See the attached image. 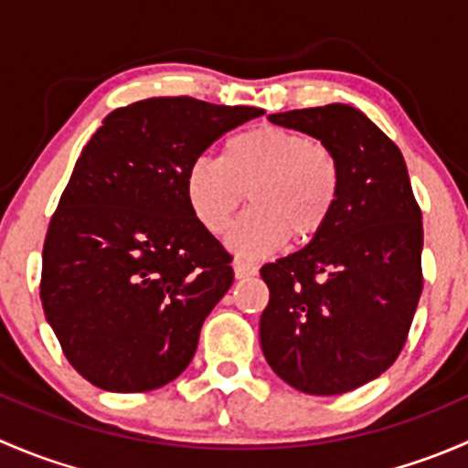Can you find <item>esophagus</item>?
<instances>
[{
  "mask_svg": "<svg viewBox=\"0 0 468 468\" xmlns=\"http://www.w3.org/2000/svg\"><path fill=\"white\" fill-rule=\"evenodd\" d=\"M233 271H235V278L256 276V273H258V264H253V262H249V261H235L233 262Z\"/></svg>",
  "mask_w": 468,
  "mask_h": 468,
  "instance_id": "34e87169",
  "label": "esophagus"
}]
</instances>
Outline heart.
<instances>
[{
  "instance_id": "b5f03b06",
  "label": "heart",
  "mask_w": 468,
  "mask_h": 468,
  "mask_svg": "<svg viewBox=\"0 0 468 468\" xmlns=\"http://www.w3.org/2000/svg\"><path fill=\"white\" fill-rule=\"evenodd\" d=\"M342 172L322 140L282 126H256L230 135L219 158H199L186 176L192 215L212 235L229 229L249 190L251 210L230 229V251L261 258L287 239L310 242L328 224Z\"/></svg>"
}]
</instances>
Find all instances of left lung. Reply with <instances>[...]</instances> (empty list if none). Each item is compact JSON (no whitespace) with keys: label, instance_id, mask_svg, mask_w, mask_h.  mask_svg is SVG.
Wrapping results in <instances>:
<instances>
[{"label":"left lung","instance_id":"left-lung-1","mask_svg":"<svg viewBox=\"0 0 468 468\" xmlns=\"http://www.w3.org/2000/svg\"><path fill=\"white\" fill-rule=\"evenodd\" d=\"M269 122L328 144L342 183L313 242L261 269V346L294 389L346 394L389 369L408 342L423 290L421 207L400 149L357 108L328 103Z\"/></svg>","mask_w":468,"mask_h":468}]
</instances>
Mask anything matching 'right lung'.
Returning a JSON list of instances; mask_svg holds the SVG:
<instances>
[{
    "label": "right lung",
    "mask_w": 468,
    "mask_h": 468,
    "mask_svg": "<svg viewBox=\"0 0 468 468\" xmlns=\"http://www.w3.org/2000/svg\"><path fill=\"white\" fill-rule=\"evenodd\" d=\"M264 115L192 97L117 108L79 155L42 247L40 301L69 365L138 394L186 371L210 310L233 285L230 253L186 199L190 165Z\"/></svg>",
    "instance_id": "add662e5"
}]
</instances>
